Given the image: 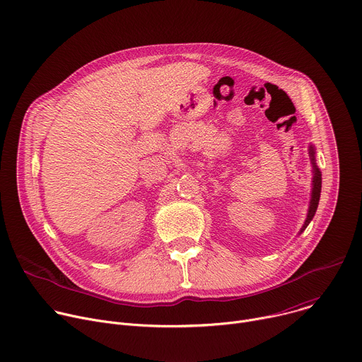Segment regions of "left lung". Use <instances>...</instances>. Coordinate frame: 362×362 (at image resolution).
Masks as SVG:
<instances>
[{"mask_svg": "<svg viewBox=\"0 0 362 362\" xmlns=\"http://www.w3.org/2000/svg\"><path fill=\"white\" fill-rule=\"evenodd\" d=\"M309 156H311V163H313V169H314V187H313V197H311V204H309V211H308V216H306V221L300 229L305 230V228L309 225V222L313 221L315 212H317V208H318V203H320V197H321V183H322V177H321V172L315 163V151H314V147L311 146L309 147Z\"/></svg>", "mask_w": 362, "mask_h": 362, "instance_id": "8db88e82", "label": "left lung"}]
</instances>
